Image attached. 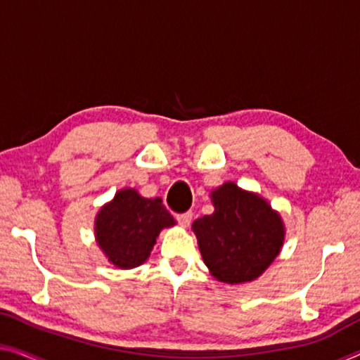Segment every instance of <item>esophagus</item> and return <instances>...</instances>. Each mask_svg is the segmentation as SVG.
Wrapping results in <instances>:
<instances>
[{"label":"esophagus","mask_w":360,"mask_h":360,"mask_svg":"<svg viewBox=\"0 0 360 360\" xmlns=\"http://www.w3.org/2000/svg\"><path fill=\"white\" fill-rule=\"evenodd\" d=\"M176 219H178V223L181 224L182 228H187L192 221V213L191 212L179 213V214H176Z\"/></svg>","instance_id":"obj_1"}]
</instances>
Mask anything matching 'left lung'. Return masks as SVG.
I'll return each mask as SVG.
<instances>
[{
    "mask_svg": "<svg viewBox=\"0 0 360 360\" xmlns=\"http://www.w3.org/2000/svg\"><path fill=\"white\" fill-rule=\"evenodd\" d=\"M212 202L214 212L192 223L203 262L221 283L254 281L283 248L280 213L265 198L234 182L212 191Z\"/></svg>",
    "mask_w": 360,
    "mask_h": 360,
    "instance_id": "left-lung-1",
    "label": "left lung"
}]
</instances>
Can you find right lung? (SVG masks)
Returning <instances> with one entry per match:
<instances>
[{
    "label": "right lung",
    "instance_id": "right-lung-1",
    "mask_svg": "<svg viewBox=\"0 0 360 360\" xmlns=\"http://www.w3.org/2000/svg\"><path fill=\"white\" fill-rule=\"evenodd\" d=\"M176 224L162 198H146L136 189H122L100 208L95 238L117 268H136L150 257L160 231Z\"/></svg>",
    "mask_w": 360,
    "mask_h": 360
}]
</instances>
